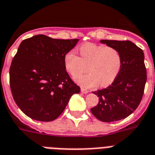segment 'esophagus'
Wrapping results in <instances>:
<instances>
[{"label": "esophagus", "mask_w": 155, "mask_h": 155, "mask_svg": "<svg viewBox=\"0 0 155 155\" xmlns=\"http://www.w3.org/2000/svg\"><path fill=\"white\" fill-rule=\"evenodd\" d=\"M81 92L82 93H84V94H87V93L89 92L88 91L86 90V89H84V88H81Z\"/></svg>", "instance_id": "34e87169"}]
</instances>
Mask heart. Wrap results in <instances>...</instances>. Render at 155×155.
<instances>
[{
	"mask_svg": "<svg viewBox=\"0 0 155 155\" xmlns=\"http://www.w3.org/2000/svg\"><path fill=\"white\" fill-rule=\"evenodd\" d=\"M80 57L74 51H68L64 56L67 72L72 77L85 71L89 72L75 78L78 84L86 88L108 86L115 80L122 67V55L114 47L87 43L80 48Z\"/></svg>",
	"mask_w": 155,
	"mask_h": 155,
	"instance_id": "heart-1",
	"label": "heart"
}]
</instances>
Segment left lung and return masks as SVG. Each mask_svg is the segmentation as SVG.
<instances>
[{
  "instance_id": "1",
  "label": "left lung",
  "mask_w": 155,
  "mask_h": 155,
  "mask_svg": "<svg viewBox=\"0 0 155 155\" xmlns=\"http://www.w3.org/2000/svg\"><path fill=\"white\" fill-rule=\"evenodd\" d=\"M100 42L120 51L122 67L110 86L93 92L99 97V104L91 111L102 122L119 121L134 112L142 100L147 82L144 53L130 41Z\"/></svg>"
}]
</instances>
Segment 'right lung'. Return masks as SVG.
<instances>
[{
	"instance_id": "obj_1",
	"label": "right lung",
	"mask_w": 155,
	"mask_h": 155,
	"mask_svg": "<svg viewBox=\"0 0 155 155\" xmlns=\"http://www.w3.org/2000/svg\"><path fill=\"white\" fill-rule=\"evenodd\" d=\"M78 41L36 35L21 43L10 66L9 83L12 97L27 116L53 121L71 95L80 92L64 65V56Z\"/></svg>"
}]
</instances>
